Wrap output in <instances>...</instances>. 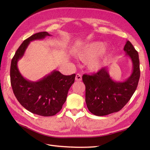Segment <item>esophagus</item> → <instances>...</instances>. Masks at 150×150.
<instances>
[{"label": "esophagus", "instance_id": "34e87169", "mask_svg": "<svg viewBox=\"0 0 150 150\" xmlns=\"http://www.w3.org/2000/svg\"><path fill=\"white\" fill-rule=\"evenodd\" d=\"M75 80L77 81H81L82 80V76L81 75L77 73V75H76V77H75Z\"/></svg>", "mask_w": 150, "mask_h": 150}]
</instances>
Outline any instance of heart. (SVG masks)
<instances>
[{"label":"heart","instance_id":"obj_1","mask_svg":"<svg viewBox=\"0 0 150 150\" xmlns=\"http://www.w3.org/2000/svg\"><path fill=\"white\" fill-rule=\"evenodd\" d=\"M104 47V42L93 41L77 50L75 55L81 61L86 62L89 71L98 72L106 66L109 59L110 50Z\"/></svg>","mask_w":150,"mask_h":150}]
</instances>
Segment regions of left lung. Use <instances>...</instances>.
<instances>
[{
    "mask_svg": "<svg viewBox=\"0 0 150 150\" xmlns=\"http://www.w3.org/2000/svg\"><path fill=\"white\" fill-rule=\"evenodd\" d=\"M124 51L131 59L133 71L123 82L113 80L105 67L93 75L82 76L86 86V103L88 109L97 116H104L120 111L128 103L137 87L140 78L139 53L129 40Z\"/></svg>",
    "mask_w": 150,
    "mask_h": 150,
    "instance_id": "left-lung-1",
    "label": "left lung"
}]
</instances>
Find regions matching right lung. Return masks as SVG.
I'll return each mask as SVG.
<instances>
[{
  "label": "right lung",
  "mask_w": 150,
  "mask_h": 150,
  "mask_svg": "<svg viewBox=\"0 0 150 150\" xmlns=\"http://www.w3.org/2000/svg\"><path fill=\"white\" fill-rule=\"evenodd\" d=\"M50 35L42 31L25 40L13 57L10 68L11 87L18 101L30 112L44 117L55 115L62 109L69 89L75 82V74L64 75L54 70L40 80L33 82L21 74L17 63L23 57L31 41L43 39Z\"/></svg>",
  "instance_id": "1"
}]
</instances>
